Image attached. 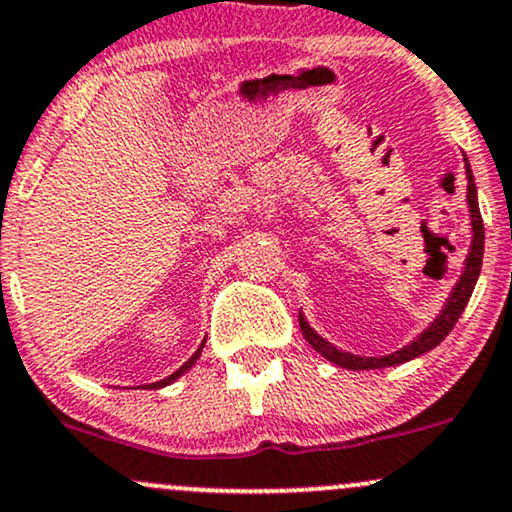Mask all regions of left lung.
<instances>
[{
	"mask_svg": "<svg viewBox=\"0 0 512 512\" xmlns=\"http://www.w3.org/2000/svg\"><path fill=\"white\" fill-rule=\"evenodd\" d=\"M464 170H466V204H469V218H471V245H469V255L464 260V269L459 274L457 284L454 289L449 291L445 306L442 311L437 313L435 320L418 335V338L408 342L406 347L401 350L391 352V355L384 357H362V355H352V352L338 350L333 342H328L323 335H318L316 330L308 325V320L303 313H299V323H301V333L303 338L308 340V345L313 350L320 352L328 362L338 364L342 369H352V372H362V369H384V367H396V364L411 362V359L425 355L430 352L432 347L440 345L442 340L447 338L449 330L454 328L459 316L464 313L466 303L471 299V291H474L476 279L481 274V262H484V221H481V211H479V196H476V184H474V174H471V165L464 155Z\"/></svg>",
	"mask_w": 512,
	"mask_h": 512,
	"instance_id": "left-lung-1",
	"label": "left lung"
}]
</instances>
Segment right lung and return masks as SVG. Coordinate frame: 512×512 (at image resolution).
I'll return each mask as SVG.
<instances>
[{"mask_svg":"<svg viewBox=\"0 0 512 512\" xmlns=\"http://www.w3.org/2000/svg\"><path fill=\"white\" fill-rule=\"evenodd\" d=\"M206 342V340H204ZM204 342H201V345H199V350H196L194 352V355L192 357H189L187 359V362H184L182 364V367H179L177 369V372H172L170 376H167V379H160V381H155V384H148V386H145V389H165V386H170L172 384V381H177L179 379V376H182V374H187L189 372V369H192L194 367V364H196V359H199L201 357V350H204Z\"/></svg>","mask_w":512,"mask_h":512,"instance_id":"right-lung-1","label":"right lung"}]
</instances>
